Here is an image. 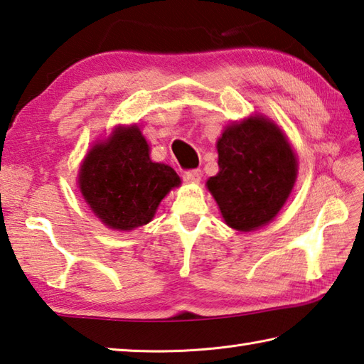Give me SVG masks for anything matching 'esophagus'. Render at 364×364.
Returning a JSON list of instances; mask_svg holds the SVG:
<instances>
[{
    "instance_id": "1",
    "label": "esophagus",
    "mask_w": 364,
    "mask_h": 364,
    "mask_svg": "<svg viewBox=\"0 0 364 364\" xmlns=\"http://www.w3.org/2000/svg\"><path fill=\"white\" fill-rule=\"evenodd\" d=\"M184 178H186L188 181H194V183H197V181H200V178H202V171H200L199 168H191V170H186V171H184Z\"/></svg>"
}]
</instances>
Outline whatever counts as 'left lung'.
Here are the masks:
<instances>
[{"instance_id": "left-lung-1", "label": "left lung", "mask_w": 364, "mask_h": 364, "mask_svg": "<svg viewBox=\"0 0 364 364\" xmlns=\"http://www.w3.org/2000/svg\"><path fill=\"white\" fill-rule=\"evenodd\" d=\"M220 171L207 181L228 226L250 232L274 220L294 186L297 161L267 119L232 124L218 140Z\"/></svg>"}]
</instances>
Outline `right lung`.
Wrapping results in <instances>:
<instances>
[{"label": "right lung", "instance_id": "1", "mask_svg": "<svg viewBox=\"0 0 364 364\" xmlns=\"http://www.w3.org/2000/svg\"><path fill=\"white\" fill-rule=\"evenodd\" d=\"M180 176L149 159L140 129L117 127L108 141L89 151L79 171V189L92 211L111 229L130 230L148 224Z\"/></svg>", "mask_w": 364, "mask_h": 364}]
</instances>
